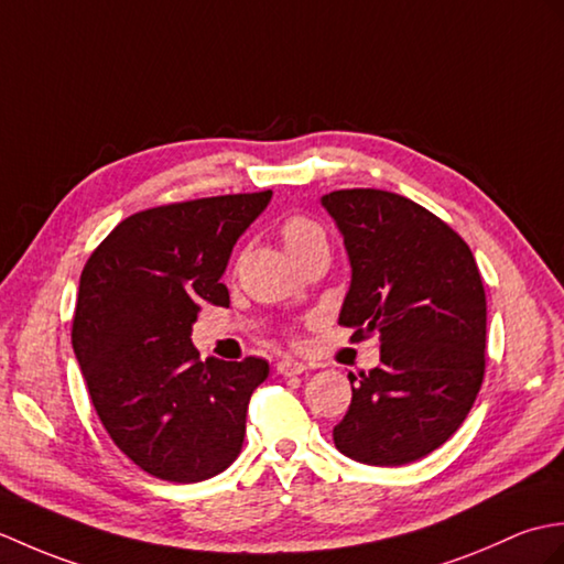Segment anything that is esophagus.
Returning a JSON list of instances; mask_svg holds the SVG:
<instances>
[{"label": "esophagus", "instance_id": "esophagus-1", "mask_svg": "<svg viewBox=\"0 0 564 564\" xmlns=\"http://www.w3.org/2000/svg\"><path fill=\"white\" fill-rule=\"evenodd\" d=\"M274 369H278V373H282V377H299V373L306 371V365H302V361L296 359H280L278 365H274Z\"/></svg>", "mask_w": 564, "mask_h": 564}]
</instances>
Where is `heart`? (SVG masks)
I'll return each instance as SVG.
<instances>
[{"mask_svg":"<svg viewBox=\"0 0 564 564\" xmlns=\"http://www.w3.org/2000/svg\"><path fill=\"white\" fill-rule=\"evenodd\" d=\"M282 239H284V248L290 250V256L296 253L316 241H325V234L318 227L314 219H308L304 215H294L282 224Z\"/></svg>","mask_w":564,"mask_h":564,"instance_id":"obj_1","label":"heart"}]
</instances>
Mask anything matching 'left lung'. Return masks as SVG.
Segmentation results:
<instances>
[{
  "label": "left lung",
  "instance_id": "8db88e82",
  "mask_svg": "<svg viewBox=\"0 0 564 564\" xmlns=\"http://www.w3.org/2000/svg\"><path fill=\"white\" fill-rule=\"evenodd\" d=\"M321 205L352 268L337 321L355 340L377 335L381 349V365L352 386L333 442L367 466H405L440 448L480 391V272L468 243L403 195L355 187L323 195Z\"/></svg>",
  "mask_w": 564,
  "mask_h": 564
}]
</instances>
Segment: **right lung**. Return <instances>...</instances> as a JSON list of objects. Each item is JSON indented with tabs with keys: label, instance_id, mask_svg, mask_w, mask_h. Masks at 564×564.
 <instances>
[{
	"label": "right lung",
	"instance_id": "obj_1",
	"mask_svg": "<svg viewBox=\"0 0 564 564\" xmlns=\"http://www.w3.org/2000/svg\"><path fill=\"white\" fill-rule=\"evenodd\" d=\"M270 199L265 191L137 212L84 265L74 355L110 440L154 478H215L241 452L268 361H203L191 333L199 308L229 306L221 274Z\"/></svg>",
	"mask_w": 564,
	"mask_h": 564
}]
</instances>
